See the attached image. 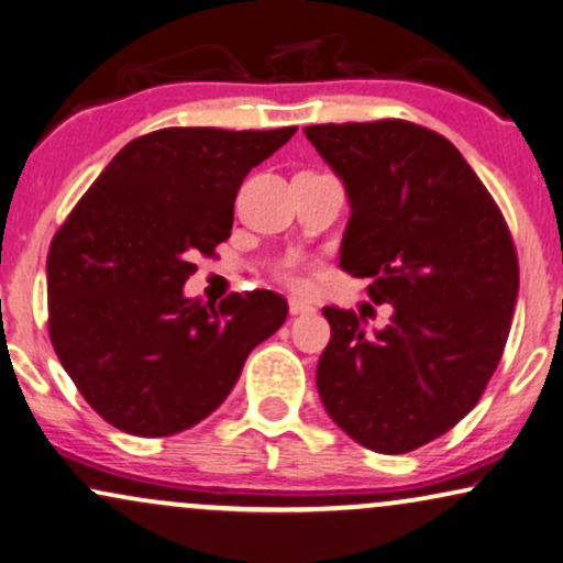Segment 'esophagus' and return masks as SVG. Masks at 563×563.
I'll list each match as a JSON object with an SVG mask.
<instances>
[{
	"label": "esophagus",
	"instance_id": "obj_1",
	"mask_svg": "<svg viewBox=\"0 0 563 563\" xmlns=\"http://www.w3.org/2000/svg\"><path fill=\"white\" fill-rule=\"evenodd\" d=\"M288 311H290V314H294V317H298V314H311V311H314V306L301 301V298H290V301H288Z\"/></svg>",
	"mask_w": 563,
	"mask_h": 563
}]
</instances>
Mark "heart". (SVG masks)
Instances as JSON below:
<instances>
[{"label": "heart", "instance_id": "b5f03b06", "mask_svg": "<svg viewBox=\"0 0 563 563\" xmlns=\"http://www.w3.org/2000/svg\"><path fill=\"white\" fill-rule=\"evenodd\" d=\"M275 277L283 283V286H288V288H296V290L306 288V275H303V269L298 267L296 260L280 262V265L275 267Z\"/></svg>", "mask_w": 563, "mask_h": 563}]
</instances>
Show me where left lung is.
Instances as JSON below:
<instances>
[{
    "instance_id": "1",
    "label": "left lung",
    "mask_w": 563,
    "mask_h": 563,
    "mask_svg": "<svg viewBox=\"0 0 563 563\" xmlns=\"http://www.w3.org/2000/svg\"><path fill=\"white\" fill-rule=\"evenodd\" d=\"M306 137L351 197L340 267L368 277L384 330L324 306V410L366 450L405 454L478 405L515 314L517 249L499 205L439 132L405 119L314 124Z\"/></svg>"
}]
</instances>
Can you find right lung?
<instances>
[{
  "mask_svg": "<svg viewBox=\"0 0 563 563\" xmlns=\"http://www.w3.org/2000/svg\"><path fill=\"white\" fill-rule=\"evenodd\" d=\"M280 130L166 126L132 140L54 233L48 338L103 421L170 437L229 397L246 355L280 330L273 290L189 301L195 260L231 236L241 181L294 137Z\"/></svg>",
  "mask_w": 563,
  "mask_h": 563,
  "instance_id": "add662e5",
  "label": "right lung"
}]
</instances>
